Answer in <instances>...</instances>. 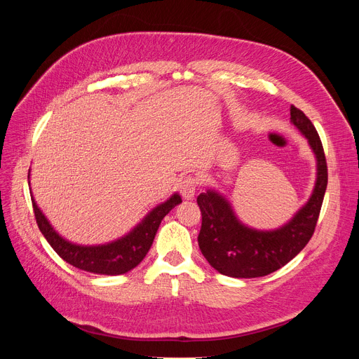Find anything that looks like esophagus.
<instances>
[{
  "label": "esophagus",
  "instance_id": "1",
  "mask_svg": "<svg viewBox=\"0 0 359 359\" xmlns=\"http://www.w3.org/2000/svg\"><path fill=\"white\" fill-rule=\"evenodd\" d=\"M198 186V180L194 176H186L182 182H180V193L184 198L190 200L194 197L196 190Z\"/></svg>",
  "mask_w": 359,
  "mask_h": 359
}]
</instances>
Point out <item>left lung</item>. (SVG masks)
<instances>
[{
    "label": "left lung",
    "instance_id": "8db88e82",
    "mask_svg": "<svg viewBox=\"0 0 359 359\" xmlns=\"http://www.w3.org/2000/svg\"><path fill=\"white\" fill-rule=\"evenodd\" d=\"M290 115L316 153L318 176L311 198L288 224L274 231L251 230L236 219L230 204L217 193L209 190L197 196L201 212L198 247L210 266L224 276H269L291 262L316 231L328 183L325 153L316 126L305 114L291 105Z\"/></svg>",
    "mask_w": 359,
    "mask_h": 359
}]
</instances>
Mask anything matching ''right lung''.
I'll return each instance as SVG.
<instances>
[{"instance_id": "obj_1", "label": "right lung", "mask_w": 359, "mask_h": 359, "mask_svg": "<svg viewBox=\"0 0 359 359\" xmlns=\"http://www.w3.org/2000/svg\"><path fill=\"white\" fill-rule=\"evenodd\" d=\"M31 200L36 224L60 257L75 269L107 276H119L135 269L147 254L163 217L179 203H182L180 196L175 194L166 203L153 209L126 237L105 245L83 247L72 244L58 236L38 209L32 197Z\"/></svg>"}]
</instances>
